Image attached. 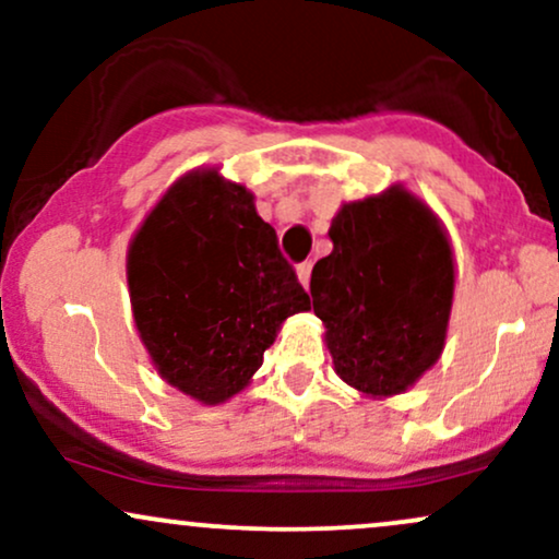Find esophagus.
I'll use <instances>...</instances> for the list:
<instances>
[{"label": "esophagus", "mask_w": 559, "mask_h": 559, "mask_svg": "<svg viewBox=\"0 0 559 559\" xmlns=\"http://www.w3.org/2000/svg\"><path fill=\"white\" fill-rule=\"evenodd\" d=\"M310 273H312V262L310 260H305V262H299L297 265V278H299V284L301 286H310Z\"/></svg>", "instance_id": "obj_1"}]
</instances>
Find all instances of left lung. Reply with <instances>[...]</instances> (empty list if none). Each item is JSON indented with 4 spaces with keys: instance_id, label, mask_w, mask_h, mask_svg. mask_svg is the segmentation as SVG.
I'll use <instances>...</instances> for the list:
<instances>
[{
    "instance_id": "8db88e82",
    "label": "left lung",
    "mask_w": 559,
    "mask_h": 559,
    "mask_svg": "<svg viewBox=\"0 0 559 559\" xmlns=\"http://www.w3.org/2000/svg\"><path fill=\"white\" fill-rule=\"evenodd\" d=\"M329 236L333 252L312 267L310 294L333 368L362 394H402L444 349L452 247L400 186L344 204Z\"/></svg>"
}]
</instances>
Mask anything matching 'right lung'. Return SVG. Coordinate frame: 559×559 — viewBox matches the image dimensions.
I'll return each instance as SVG.
<instances>
[{
    "mask_svg": "<svg viewBox=\"0 0 559 559\" xmlns=\"http://www.w3.org/2000/svg\"><path fill=\"white\" fill-rule=\"evenodd\" d=\"M133 318L170 386L204 404L239 394L310 297L254 199L217 170L173 183L128 249Z\"/></svg>",
    "mask_w": 559,
    "mask_h": 559,
    "instance_id": "add662e5",
    "label": "right lung"
}]
</instances>
